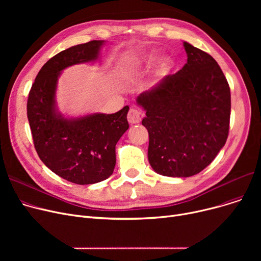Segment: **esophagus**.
Returning a JSON list of instances; mask_svg holds the SVG:
<instances>
[{
    "instance_id": "34e87169",
    "label": "esophagus",
    "mask_w": 261,
    "mask_h": 261,
    "mask_svg": "<svg viewBox=\"0 0 261 261\" xmlns=\"http://www.w3.org/2000/svg\"><path fill=\"white\" fill-rule=\"evenodd\" d=\"M127 118L130 123H139L141 121V112L138 109L132 108L129 110Z\"/></svg>"
}]
</instances>
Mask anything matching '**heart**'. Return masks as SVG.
<instances>
[{"label":"heart","mask_w":261,"mask_h":261,"mask_svg":"<svg viewBox=\"0 0 261 261\" xmlns=\"http://www.w3.org/2000/svg\"><path fill=\"white\" fill-rule=\"evenodd\" d=\"M154 60L153 55H141V56L136 57L133 59L131 62L127 64L125 67V72L127 74H133L135 72H138L142 70L143 67H146L152 63ZM173 60L169 56H162L159 57L158 60L155 61V66H154V72L156 76H165L170 72L171 68L173 67Z\"/></svg>","instance_id":"1"}]
</instances>
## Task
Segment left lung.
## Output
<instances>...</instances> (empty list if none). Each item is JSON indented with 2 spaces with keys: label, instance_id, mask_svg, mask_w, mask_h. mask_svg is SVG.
<instances>
[{
  "label": "left lung",
  "instance_id": "8db88e82",
  "mask_svg": "<svg viewBox=\"0 0 261 261\" xmlns=\"http://www.w3.org/2000/svg\"><path fill=\"white\" fill-rule=\"evenodd\" d=\"M187 63L168 75L136 102L146 111L148 160L159 174L187 177L201 172L228 136L230 90L217 61L183 43Z\"/></svg>",
  "mask_w": 261,
  "mask_h": 261
}]
</instances>
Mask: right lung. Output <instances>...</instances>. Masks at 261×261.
<instances>
[{
    "mask_svg": "<svg viewBox=\"0 0 261 261\" xmlns=\"http://www.w3.org/2000/svg\"><path fill=\"white\" fill-rule=\"evenodd\" d=\"M105 43L93 40L64 49L39 71L27 100V118L36 151L45 166L79 185L101 182L113 173L115 146L129 123V107L113 114L63 117L56 108L58 78L64 68L98 59Z\"/></svg>",
    "mask_w": 261,
    "mask_h": 261,
    "instance_id": "1",
    "label": "right lung"
}]
</instances>
